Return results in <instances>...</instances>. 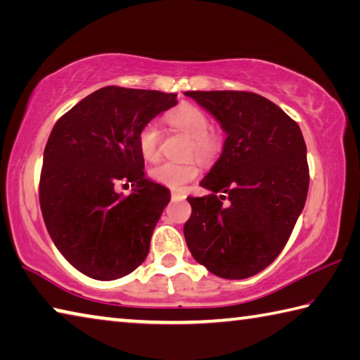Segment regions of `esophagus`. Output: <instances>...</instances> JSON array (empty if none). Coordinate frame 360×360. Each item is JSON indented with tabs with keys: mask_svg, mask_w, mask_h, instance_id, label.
Wrapping results in <instances>:
<instances>
[{
	"mask_svg": "<svg viewBox=\"0 0 360 360\" xmlns=\"http://www.w3.org/2000/svg\"><path fill=\"white\" fill-rule=\"evenodd\" d=\"M172 198L173 200H184L186 198V193L184 192H179V191H173L172 192Z\"/></svg>",
	"mask_w": 360,
	"mask_h": 360,
	"instance_id": "34e87169",
	"label": "esophagus"
}]
</instances>
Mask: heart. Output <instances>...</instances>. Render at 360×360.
Instances as JSON below:
<instances>
[{"mask_svg":"<svg viewBox=\"0 0 360 360\" xmlns=\"http://www.w3.org/2000/svg\"><path fill=\"white\" fill-rule=\"evenodd\" d=\"M168 124L186 136L191 138L188 154H195L200 160L211 162L222 148V138L219 133L211 131L210 117L205 111L192 106L182 105L168 114ZM138 148L148 162H155L160 155V130L155 122L146 124L138 135ZM200 173L197 160L187 162H165L150 169V179L169 188H182L187 182L195 179Z\"/></svg>","mask_w":360,"mask_h":360,"instance_id":"heart-1","label":"heart"}]
</instances>
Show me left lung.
I'll use <instances>...</instances> for the list:
<instances>
[{
  "label": "left lung",
  "mask_w": 360,
  "mask_h": 360,
  "mask_svg": "<svg viewBox=\"0 0 360 360\" xmlns=\"http://www.w3.org/2000/svg\"><path fill=\"white\" fill-rule=\"evenodd\" d=\"M225 131L222 154L188 197L184 236L193 259L212 275L260 273L288 243L307 202L309 172L300 127L275 103L252 92H186Z\"/></svg>",
  "instance_id": "1"
}]
</instances>
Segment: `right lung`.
Segmentation results:
<instances>
[{"mask_svg":"<svg viewBox=\"0 0 360 360\" xmlns=\"http://www.w3.org/2000/svg\"><path fill=\"white\" fill-rule=\"evenodd\" d=\"M176 94L103 87L53 125L39 181V205L53 245L85 276L129 275L149 254L169 191L144 174L138 135L176 106ZM131 184L130 195L115 191Z\"/></svg>","mask_w":360,"mask_h":360,"instance_id":"obj_1","label":"right lung"}]
</instances>
